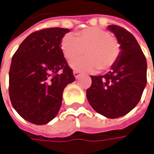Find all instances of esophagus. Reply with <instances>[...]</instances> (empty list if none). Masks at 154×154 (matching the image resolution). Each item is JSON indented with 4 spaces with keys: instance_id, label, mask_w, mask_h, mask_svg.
Instances as JSON below:
<instances>
[{
    "instance_id": "esophagus-1",
    "label": "esophagus",
    "mask_w": 154,
    "mask_h": 154,
    "mask_svg": "<svg viewBox=\"0 0 154 154\" xmlns=\"http://www.w3.org/2000/svg\"><path fill=\"white\" fill-rule=\"evenodd\" d=\"M73 74H74V75H75V79H78L79 76L80 75V72H79V71H78V70H74Z\"/></svg>"
}]
</instances>
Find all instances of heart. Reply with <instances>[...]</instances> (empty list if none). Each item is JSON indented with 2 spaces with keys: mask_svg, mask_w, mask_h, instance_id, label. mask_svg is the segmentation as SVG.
Instances as JSON below:
<instances>
[{
  "mask_svg": "<svg viewBox=\"0 0 154 154\" xmlns=\"http://www.w3.org/2000/svg\"><path fill=\"white\" fill-rule=\"evenodd\" d=\"M63 54L67 60H73L85 54L87 56L71 62L78 70L105 71L116 63L120 54V44L111 34L99 27H88L75 34L66 35L61 42Z\"/></svg>",
  "mask_w": 154,
  "mask_h": 154,
  "instance_id": "obj_1",
  "label": "heart"
}]
</instances>
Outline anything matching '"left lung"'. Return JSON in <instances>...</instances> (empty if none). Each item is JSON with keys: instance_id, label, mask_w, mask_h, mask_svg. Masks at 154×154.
<instances>
[{"instance_id": "obj_1", "label": "left lung", "mask_w": 154, "mask_h": 154, "mask_svg": "<svg viewBox=\"0 0 154 154\" xmlns=\"http://www.w3.org/2000/svg\"><path fill=\"white\" fill-rule=\"evenodd\" d=\"M108 29L120 44L116 63L104 75H91L87 90L91 107L102 116L117 118L127 115L138 104L147 83V62L135 37L127 29L111 25Z\"/></svg>"}]
</instances>
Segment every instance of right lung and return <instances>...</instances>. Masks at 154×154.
I'll return each instance as SVG.
<instances>
[{
	"label": "right lung",
	"instance_id": "right-lung-1",
	"mask_svg": "<svg viewBox=\"0 0 154 154\" xmlns=\"http://www.w3.org/2000/svg\"><path fill=\"white\" fill-rule=\"evenodd\" d=\"M68 28L51 27L27 36L13 56L9 96L13 107L25 120L44 125L60 110L63 91L75 81L61 49Z\"/></svg>",
	"mask_w": 154,
	"mask_h": 154
}]
</instances>
